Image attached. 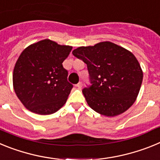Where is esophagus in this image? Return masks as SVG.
Wrapping results in <instances>:
<instances>
[{"mask_svg": "<svg viewBox=\"0 0 160 160\" xmlns=\"http://www.w3.org/2000/svg\"><path fill=\"white\" fill-rule=\"evenodd\" d=\"M76 87H77L78 89H81L82 87V83L80 82H78L77 85H76Z\"/></svg>", "mask_w": 160, "mask_h": 160, "instance_id": "1", "label": "esophagus"}]
</instances>
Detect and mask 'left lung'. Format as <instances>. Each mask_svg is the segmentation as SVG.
I'll list each match as a JSON object with an SVG mask.
<instances>
[{
	"label": "left lung",
	"instance_id": "left-lung-1",
	"mask_svg": "<svg viewBox=\"0 0 160 160\" xmlns=\"http://www.w3.org/2000/svg\"><path fill=\"white\" fill-rule=\"evenodd\" d=\"M73 56L87 66L90 86L82 93L94 111L107 117L125 112L136 100L142 70L131 52L111 42L73 49Z\"/></svg>",
	"mask_w": 160,
	"mask_h": 160
}]
</instances>
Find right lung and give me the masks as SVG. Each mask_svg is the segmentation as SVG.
Segmentation results:
<instances>
[{
	"label": "right lung",
	"mask_w": 160,
	"mask_h": 160,
	"mask_svg": "<svg viewBox=\"0 0 160 160\" xmlns=\"http://www.w3.org/2000/svg\"><path fill=\"white\" fill-rule=\"evenodd\" d=\"M72 46H61L49 39L33 43L18 58L12 74L17 96L29 111L51 114L66 103L73 85L62 62Z\"/></svg>",
	"instance_id": "add662e5"
}]
</instances>
